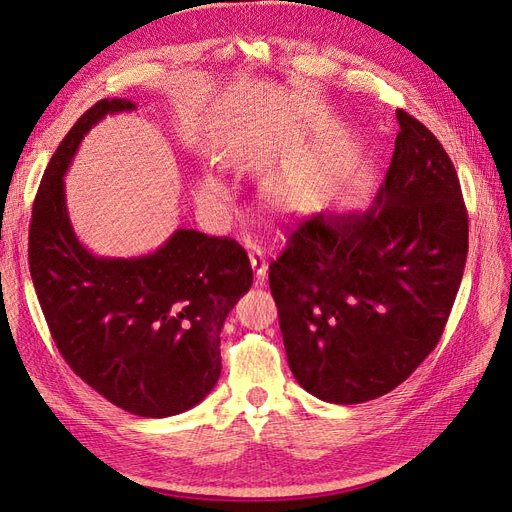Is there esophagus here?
<instances>
[{
  "label": "esophagus",
  "mask_w": 512,
  "mask_h": 512,
  "mask_svg": "<svg viewBox=\"0 0 512 512\" xmlns=\"http://www.w3.org/2000/svg\"><path fill=\"white\" fill-rule=\"evenodd\" d=\"M250 265H252V271L256 275V284L262 286V282H265V277H267L269 265H267L265 252H262L256 243H250Z\"/></svg>",
  "instance_id": "34e87169"
}]
</instances>
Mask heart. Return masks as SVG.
Returning <instances> with one entry per match:
<instances>
[{
	"label": "heart",
	"mask_w": 512,
	"mask_h": 512,
	"mask_svg": "<svg viewBox=\"0 0 512 512\" xmlns=\"http://www.w3.org/2000/svg\"><path fill=\"white\" fill-rule=\"evenodd\" d=\"M196 194H198L200 203L211 205V203H220V200H224L226 194H228V188H226V183L218 175L205 173L203 177H200V181H198Z\"/></svg>",
	"instance_id": "b5f03b06"
}]
</instances>
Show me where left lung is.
Masks as SVG:
<instances>
[{
    "label": "left lung",
    "instance_id": "8db88e82",
    "mask_svg": "<svg viewBox=\"0 0 512 512\" xmlns=\"http://www.w3.org/2000/svg\"><path fill=\"white\" fill-rule=\"evenodd\" d=\"M399 134L365 211L318 213L269 265L292 376L329 404H365L436 348L468 256V213L451 158L421 121Z\"/></svg>",
    "mask_w": 512,
    "mask_h": 512
}]
</instances>
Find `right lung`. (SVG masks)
<instances>
[{
  "label": "right lung",
  "mask_w": 512,
  "mask_h": 512,
  "mask_svg": "<svg viewBox=\"0 0 512 512\" xmlns=\"http://www.w3.org/2000/svg\"><path fill=\"white\" fill-rule=\"evenodd\" d=\"M100 100L74 123L44 170L29 226V271L55 344L91 389L136 416L194 408L220 378V333L252 286L243 247L177 228L156 252L96 256L72 228L64 175L85 134L106 115L134 111Z\"/></svg>",
  "instance_id": "1"
}]
</instances>
